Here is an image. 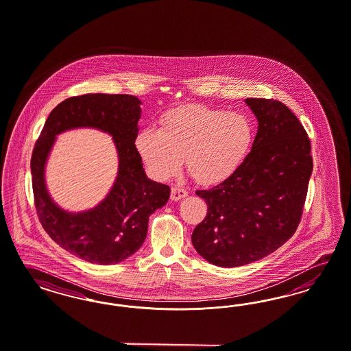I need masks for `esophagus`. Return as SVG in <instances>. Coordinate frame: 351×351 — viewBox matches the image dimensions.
<instances>
[{"instance_id":"obj_1","label":"esophagus","mask_w":351,"mask_h":351,"mask_svg":"<svg viewBox=\"0 0 351 351\" xmlns=\"http://www.w3.org/2000/svg\"><path fill=\"white\" fill-rule=\"evenodd\" d=\"M187 195V191L184 189H182L181 186H173L171 191H170V197L173 200H180L182 197H184Z\"/></svg>"}]
</instances>
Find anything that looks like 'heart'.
I'll list each match as a JSON object with an SVG mask.
<instances>
[{"label":"heart","instance_id":"b5f03b06","mask_svg":"<svg viewBox=\"0 0 351 351\" xmlns=\"http://www.w3.org/2000/svg\"><path fill=\"white\" fill-rule=\"evenodd\" d=\"M252 142L254 128L245 114L191 105L165 113L158 130L139 131L135 148L157 180L173 177L183 156L184 168L195 182L216 186L243 165Z\"/></svg>","mask_w":351,"mask_h":351}]
</instances>
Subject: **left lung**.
Returning a JSON list of instances; mask_svg holds the SVG:
<instances>
[{"mask_svg": "<svg viewBox=\"0 0 351 351\" xmlns=\"http://www.w3.org/2000/svg\"><path fill=\"white\" fill-rule=\"evenodd\" d=\"M246 103L259 121L251 152L232 178L196 191L208 210L191 241L199 255L219 267L256 261L293 237L313 167L310 138L284 103Z\"/></svg>", "mask_w": 351, "mask_h": 351, "instance_id": "8db88e82", "label": "left lung"}]
</instances>
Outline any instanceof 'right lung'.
<instances>
[{
  "label": "right lung",
  "instance_id": "1",
  "mask_svg": "<svg viewBox=\"0 0 351 351\" xmlns=\"http://www.w3.org/2000/svg\"><path fill=\"white\" fill-rule=\"evenodd\" d=\"M141 104L131 95L69 97L51 112L32 151V190L40 223L57 245L88 263L116 264L136 252L145 239L149 216L169 199V186L147 178L135 148ZM83 125L114 136L120 157L119 176L112 191L97 208L69 214L57 208L46 193L43 165L53 136Z\"/></svg>",
  "mask_w": 351,
  "mask_h": 351
}]
</instances>
